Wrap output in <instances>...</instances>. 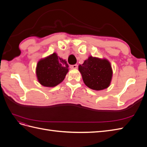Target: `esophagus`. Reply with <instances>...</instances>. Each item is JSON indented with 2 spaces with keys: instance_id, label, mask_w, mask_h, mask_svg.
Wrapping results in <instances>:
<instances>
[{
  "instance_id": "obj_1",
  "label": "esophagus",
  "mask_w": 147,
  "mask_h": 147,
  "mask_svg": "<svg viewBox=\"0 0 147 147\" xmlns=\"http://www.w3.org/2000/svg\"><path fill=\"white\" fill-rule=\"evenodd\" d=\"M77 67H78V65H77V64H74V65H70V68H71V69H77Z\"/></svg>"
}]
</instances>
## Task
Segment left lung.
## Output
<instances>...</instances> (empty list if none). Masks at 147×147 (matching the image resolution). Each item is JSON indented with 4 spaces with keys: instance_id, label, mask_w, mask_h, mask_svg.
I'll return each instance as SVG.
<instances>
[{
    "instance_id": "1",
    "label": "left lung",
    "mask_w": 147,
    "mask_h": 147,
    "mask_svg": "<svg viewBox=\"0 0 147 147\" xmlns=\"http://www.w3.org/2000/svg\"><path fill=\"white\" fill-rule=\"evenodd\" d=\"M86 85L92 90H102L108 88L112 77V69L105 59L90 56L78 67Z\"/></svg>"
}]
</instances>
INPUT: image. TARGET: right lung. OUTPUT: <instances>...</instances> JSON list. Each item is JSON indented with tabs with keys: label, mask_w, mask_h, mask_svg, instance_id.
I'll return each instance as SVG.
<instances>
[{
	"label": "right lung",
	"mask_w": 147,
	"mask_h": 147,
	"mask_svg": "<svg viewBox=\"0 0 147 147\" xmlns=\"http://www.w3.org/2000/svg\"><path fill=\"white\" fill-rule=\"evenodd\" d=\"M69 65L56 53L41 59L37 63L36 74L42 85L54 87L64 80L68 72Z\"/></svg>",
	"instance_id": "right-lung-1"
}]
</instances>
